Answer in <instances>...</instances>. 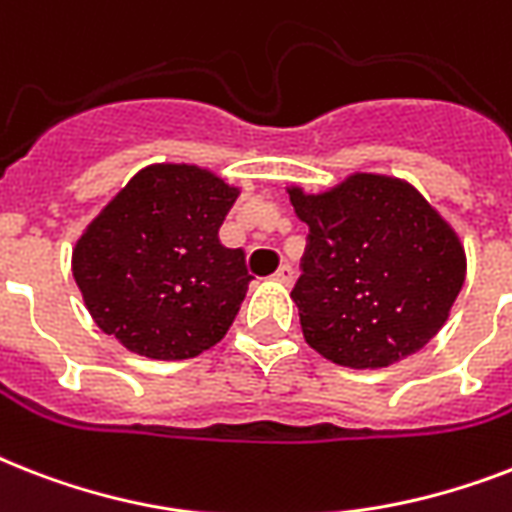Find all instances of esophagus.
<instances>
[{"label":"esophagus","mask_w":512,"mask_h":512,"mask_svg":"<svg viewBox=\"0 0 512 512\" xmlns=\"http://www.w3.org/2000/svg\"><path fill=\"white\" fill-rule=\"evenodd\" d=\"M273 279L279 281V284H284V287H289V284H292V281H295V268H292V265H281L279 271L273 273Z\"/></svg>","instance_id":"esophagus-1"}]
</instances>
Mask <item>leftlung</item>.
Instances as JSON below:
<instances>
[{"label": "left lung", "mask_w": 512, "mask_h": 512, "mask_svg": "<svg viewBox=\"0 0 512 512\" xmlns=\"http://www.w3.org/2000/svg\"><path fill=\"white\" fill-rule=\"evenodd\" d=\"M308 225L300 279L305 342L350 369H380L425 348L465 281V249L404 180L350 175L327 193L289 188Z\"/></svg>", "instance_id": "left-lung-1"}]
</instances>
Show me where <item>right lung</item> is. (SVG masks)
<instances>
[{"mask_svg": "<svg viewBox=\"0 0 512 512\" xmlns=\"http://www.w3.org/2000/svg\"><path fill=\"white\" fill-rule=\"evenodd\" d=\"M239 191L191 164L140 170L74 249V279L106 335L156 361L199 356L228 332L252 281L220 244Z\"/></svg>", "mask_w": 512, "mask_h": 512, "instance_id": "right-lung-1", "label": "right lung"}]
</instances>
